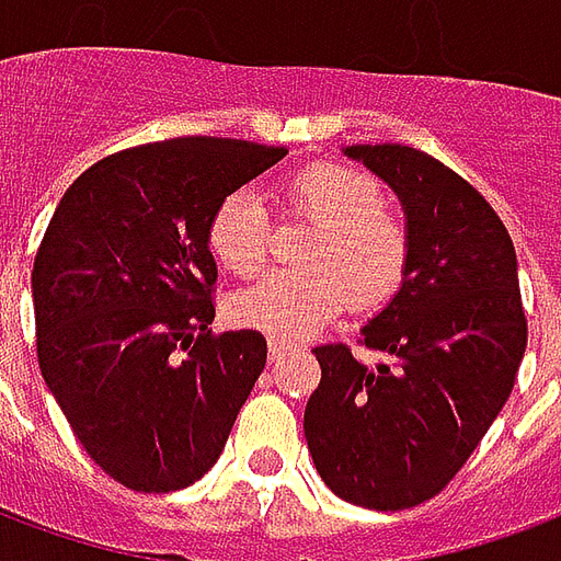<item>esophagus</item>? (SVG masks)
I'll return each mask as SVG.
<instances>
[{"label":"esophagus","instance_id":"esophagus-1","mask_svg":"<svg viewBox=\"0 0 561 561\" xmlns=\"http://www.w3.org/2000/svg\"><path fill=\"white\" fill-rule=\"evenodd\" d=\"M288 348L291 345H285L282 340H270V364H276V360H282L285 354H288Z\"/></svg>","mask_w":561,"mask_h":561}]
</instances>
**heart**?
<instances>
[{"instance_id":"heart-1","label":"heart","mask_w":561,"mask_h":561,"mask_svg":"<svg viewBox=\"0 0 561 561\" xmlns=\"http://www.w3.org/2000/svg\"><path fill=\"white\" fill-rule=\"evenodd\" d=\"M381 185L352 164H312L282 185V204L321 225L312 270H273L233 294L231 318L273 340H304L357 306L390 300L405 279L412 240L400 216L381 207ZM270 213L255 188H237L209 219V249L225 267L249 276L270 255Z\"/></svg>"}]
</instances>
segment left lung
<instances>
[{"instance_id":"1","label":"left lung","mask_w":561,"mask_h":561,"mask_svg":"<svg viewBox=\"0 0 561 561\" xmlns=\"http://www.w3.org/2000/svg\"><path fill=\"white\" fill-rule=\"evenodd\" d=\"M400 197L412 257L360 333L390 364L318 345L304 430L321 481L352 505L402 511L442 493L511 397L526 352L517 252L459 173L402 144L342 149Z\"/></svg>"}]
</instances>
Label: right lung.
<instances>
[{
    "mask_svg": "<svg viewBox=\"0 0 561 561\" xmlns=\"http://www.w3.org/2000/svg\"><path fill=\"white\" fill-rule=\"evenodd\" d=\"M285 156L228 138L123 149L80 173L47 225L38 366L83 450L128 490L204 478L267 364L257 330H209V219Z\"/></svg>",
    "mask_w": 561,
    "mask_h": 561,
    "instance_id": "add662e5",
    "label": "right lung"
}]
</instances>
